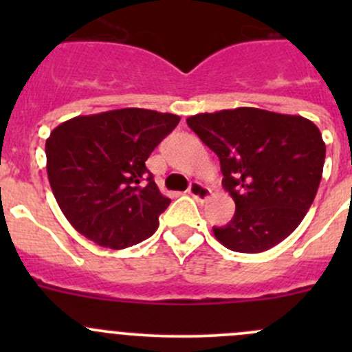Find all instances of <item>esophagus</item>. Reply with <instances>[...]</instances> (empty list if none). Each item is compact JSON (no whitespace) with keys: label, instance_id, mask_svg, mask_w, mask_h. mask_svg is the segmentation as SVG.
Returning a JSON list of instances; mask_svg holds the SVG:
<instances>
[{"label":"esophagus","instance_id":"1","mask_svg":"<svg viewBox=\"0 0 352 352\" xmlns=\"http://www.w3.org/2000/svg\"><path fill=\"white\" fill-rule=\"evenodd\" d=\"M189 194L196 199L197 202H204L209 199V189L206 186H202L201 182H192L189 186Z\"/></svg>","mask_w":352,"mask_h":352}]
</instances>
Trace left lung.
Instances as JSON below:
<instances>
[{"mask_svg": "<svg viewBox=\"0 0 352 352\" xmlns=\"http://www.w3.org/2000/svg\"><path fill=\"white\" fill-rule=\"evenodd\" d=\"M187 126L218 155L223 187L235 201L232 221L216 240L258 254L287 239L317 196L325 162L318 127L301 116L254 107L197 113Z\"/></svg>", "mask_w": 352, "mask_h": 352, "instance_id": "8db88e82", "label": "left lung"}]
</instances>
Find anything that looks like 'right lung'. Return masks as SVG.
<instances>
[{"mask_svg":"<svg viewBox=\"0 0 352 352\" xmlns=\"http://www.w3.org/2000/svg\"><path fill=\"white\" fill-rule=\"evenodd\" d=\"M179 120L129 107L73 117L52 131L45 141L49 184L78 233L113 250L153 235L170 199L144 162Z\"/></svg>","mask_w":352,"mask_h":352,"instance_id":"1","label":"right lung"}]
</instances>
